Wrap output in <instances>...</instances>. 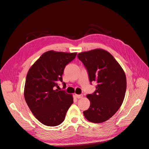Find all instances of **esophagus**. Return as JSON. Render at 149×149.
<instances>
[{"mask_svg":"<svg viewBox=\"0 0 149 149\" xmlns=\"http://www.w3.org/2000/svg\"><path fill=\"white\" fill-rule=\"evenodd\" d=\"M75 96L76 97H78V99H80V98H81L83 97V94H75Z\"/></svg>","mask_w":149,"mask_h":149,"instance_id":"esophagus-1","label":"esophagus"}]
</instances>
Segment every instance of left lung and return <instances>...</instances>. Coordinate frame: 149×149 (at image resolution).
Returning a JSON list of instances; mask_svg holds the SVG:
<instances>
[{
	"mask_svg": "<svg viewBox=\"0 0 149 149\" xmlns=\"http://www.w3.org/2000/svg\"><path fill=\"white\" fill-rule=\"evenodd\" d=\"M78 57L86 68L90 82L97 83L95 92L86 96L90 106L83 114L93 123H104L116 113L124 101L125 73L113 56L103 49L79 53Z\"/></svg>",
	"mask_w": 149,
	"mask_h": 149,
	"instance_id": "8db88e82",
	"label": "left lung"
}]
</instances>
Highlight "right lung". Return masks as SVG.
<instances>
[{"instance_id": "1", "label": "right lung", "mask_w": 149, "mask_h": 149, "mask_svg": "<svg viewBox=\"0 0 149 149\" xmlns=\"http://www.w3.org/2000/svg\"><path fill=\"white\" fill-rule=\"evenodd\" d=\"M77 53L49 50L42 54L26 74L24 97L30 111L40 123L56 126L65 120L73 103V95L56 89L63 81L66 65L73 60ZM64 86L66 84L63 82Z\"/></svg>"}]
</instances>
